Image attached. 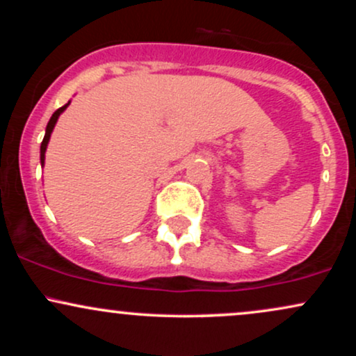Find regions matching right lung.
I'll return each mask as SVG.
<instances>
[{
    "label": "right lung",
    "instance_id": "add662e5",
    "mask_svg": "<svg viewBox=\"0 0 356 356\" xmlns=\"http://www.w3.org/2000/svg\"><path fill=\"white\" fill-rule=\"evenodd\" d=\"M68 105H70V102H68V104H65L63 107H60L58 110H56V112L53 113V115H51L50 122H48V125H47V130H44V137H43L42 147H40V161H42V165L44 164V152H47V145H48V142H50V136H51L53 129H55V124H56V120H58V117L61 115V113H63V110L67 108Z\"/></svg>",
    "mask_w": 356,
    "mask_h": 356
}]
</instances>
